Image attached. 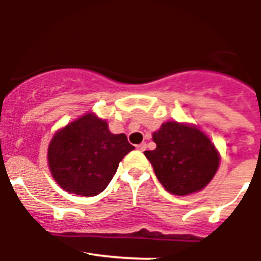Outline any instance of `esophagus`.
<instances>
[{"label":"esophagus","instance_id":"obj_1","mask_svg":"<svg viewBox=\"0 0 261 261\" xmlns=\"http://www.w3.org/2000/svg\"><path fill=\"white\" fill-rule=\"evenodd\" d=\"M136 148H138V149H139L140 152H143V151H145V148H147V144H145V143H140L139 145H136Z\"/></svg>","mask_w":261,"mask_h":261}]
</instances>
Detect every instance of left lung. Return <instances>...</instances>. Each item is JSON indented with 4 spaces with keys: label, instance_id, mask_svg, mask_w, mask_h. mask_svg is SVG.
<instances>
[{
    "label": "left lung",
    "instance_id": "1",
    "mask_svg": "<svg viewBox=\"0 0 261 261\" xmlns=\"http://www.w3.org/2000/svg\"><path fill=\"white\" fill-rule=\"evenodd\" d=\"M156 149L144 154L152 164L157 179L173 195L199 192L213 179L220 153L210 136L192 123L164 122L152 134Z\"/></svg>",
    "mask_w": 261,
    "mask_h": 261
}]
</instances>
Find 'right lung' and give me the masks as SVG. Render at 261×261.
Wrapping results in <instances>:
<instances>
[{
    "instance_id": "obj_1",
    "label": "right lung",
    "mask_w": 261,
    "mask_h": 261,
    "mask_svg": "<svg viewBox=\"0 0 261 261\" xmlns=\"http://www.w3.org/2000/svg\"><path fill=\"white\" fill-rule=\"evenodd\" d=\"M133 149L125 134L110 133L105 119L88 112L56 131L46 157L61 189L95 196L107 189L118 164Z\"/></svg>"
}]
</instances>
